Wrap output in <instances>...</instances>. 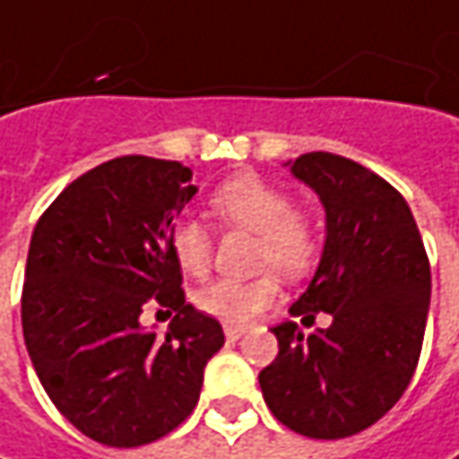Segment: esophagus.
<instances>
[{"instance_id":"esophagus-1","label":"esophagus","mask_w":459,"mask_h":459,"mask_svg":"<svg viewBox=\"0 0 459 459\" xmlns=\"http://www.w3.org/2000/svg\"><path fill=\"white\" fill-rule=\"evenodd\" d=\"M245 334V326H232V325H224V337L230 340V342H238L239 337Z\"/></svg>"}]
</instances>
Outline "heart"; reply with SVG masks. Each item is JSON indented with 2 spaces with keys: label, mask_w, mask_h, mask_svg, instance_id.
<instances>
[{
  "label": "heart",
  "mask_w": 459,
  "mask_h": 459,
  "mask_svg": "<svg viewBox=\"0 0 459 459\" xmlns=\"http://www.w3.org/2000/svg\"><path fill=\"white\" fill-rule=\"evenodd\" d=\"M209 212L221 227H235L257 235V265L275 268L286 278H307L325 247L319 220L293 206L291 194L255 170H242L224 178L209 196ZM170 253L186 275L199 278L212 265V238L199 221L178 220L170 230ZM281 293L275 273L250 281L220 278L196 291L194 304L224 325H250Z\"/></svg>",
  "instance_id": "heart-1"
}]
</instances>
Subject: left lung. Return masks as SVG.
I'll list each match as a JSON object with an SVG mask.
<instances>
[{"label": "left lung", "mask_w": 459, "mask_h": 459, "mask_svg": "<svg viewBox=\"0 0 459 459\" xmlns=\"http://www.w3.org/2000/svg\"><path fill=\"white\" fill-rule=\"evenodd\" d=\"M293 176L326 209L322 263L291 307L314 325L273 326L275 360L260 370L271 414L311 439H342L373 427L403 396L421 355L432 271L406 199L378 173L332 155L304 152Z\"/></svg>", "instance_id": "1"}]
</instances>
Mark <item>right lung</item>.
I'll return each instance as SVG.
<instances>
[{"instance_id": "1", "label": "right lung", "mask_w": 459, "mask_h": 459, "mask_svg": "<svg viewBox=\"0 0 459 459\" xmlns=\"http://www.w3.org/2000/svg\"><path fill=\"white\" fill-rule=\"evenodd\" d=\"M194 194L178 160L122 155L65 186L35 224L27 352L56 409L99 445L140 447L184 424L224 344L220 322L186 304L170 253ZM148 303L177 314L166 338L139 325Z\"/></svg>"}]
</instances>
